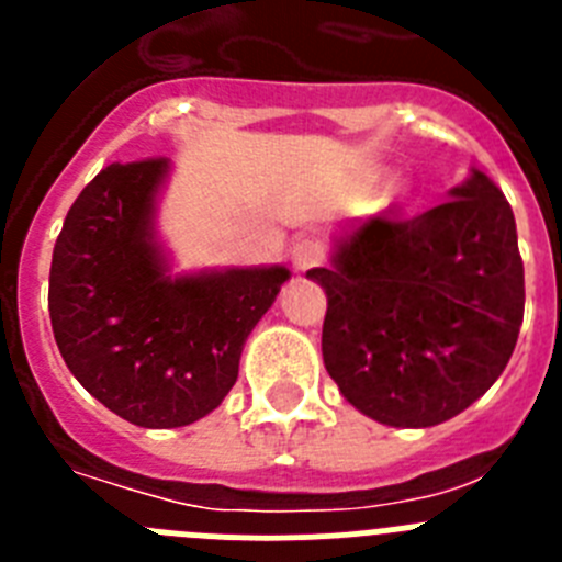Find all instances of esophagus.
Wrapping results in <instances>:
<instances>
[{"label":"esophagus","instance_id":"obj_1","mask_svg":"<svg viewBox=\"0 0 562 562\" xmlns=\"http://www.w3.org/2000/svg\"><path fill=\"white\" fill-rule=\"evenodd\" d=\"M290 258H292V267H295L297 272H306L324 265L326 250L317 238H297L290 250Z\"/></svg>","mask_w":562,"mask_h":562}]
</instances>
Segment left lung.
Masks as SVG:
<instances>
[{
	"instance_id": "obj_1",
	"label": "left lung",
	"mask_w": 562,
	"mask_h": 562,
	"mask_svg": "<svg viewBox=\"0 0 562 562\" xmlns=\"http://www.w3.org/2000/svg\"><path fill=\"white\" fill-rule=\"evenodd\" d=\"M306 276L329 301L326 371L391 428H430L470 408L524 324L513 207L481 171L414 220L374 216L337 241L331 267Z\"/></svg>"
}]
</instances>
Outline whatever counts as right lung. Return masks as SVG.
I'll use <instances>...</instances> for the list:
<instances>
[{"label": "right lung", "instance_id": "1", "mask_svg": "<svg viewBox=\"0 0 562 562\" xmlns=\"http://www.w3.org/2000/svg\"><path fill=\"white\" fill-rule=\"evenodd\" d=\"M166 157L114 162L69 207L49 265V324L89 394L140 428H182L233 389L286 267L166 276L154 196Z\"/></svg>", "mask_w": 562, "mask_h": 562}]
</instances>
